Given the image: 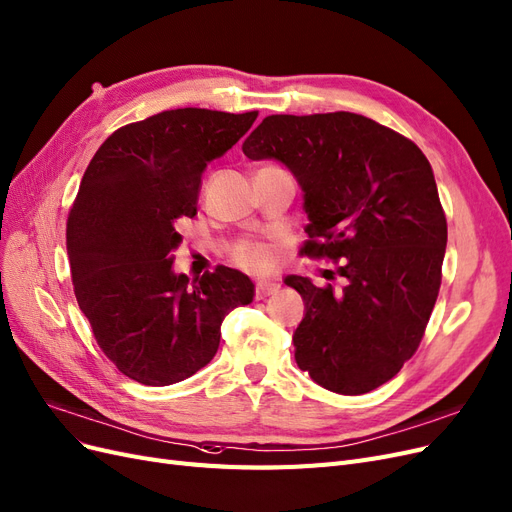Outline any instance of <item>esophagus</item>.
Wrapping results in <instances>:
<instances>
[{
  "label": "esophagus",
  "instance_id": "34e87169",
  "mask_svg": "<svg viewBox=\"0 0 512 512\" xmlns=\"http://www.w3.org/2000/svg\"><path fill=\"white\" fill-rule=\"evenodd\" d=\"M277 290H279V284H271V281H260V284L256 286V298H258V301H262V298L273 296Z\"/></svg>",
  "mask_w": 512,
  "mask_h": 512
}]
</instances>
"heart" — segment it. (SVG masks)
<instances>
[{
  "label": "heart",
  "mask_w": 512,
  "mask_h": 512,
  "mask_svg": "<svg viewBox=\"0 0 512 512\" xmlns=\"http://www.w3.org/2000/svg\"><path fill=\"white\" fill-rule=\"evenodd\" d=\"M233 260L243 269L250 271H269L275 264V252L271 245L252 241V239H243L237 241L231 250Z\"/></svg>",
  "instance_id": "1"
}]
</instances>
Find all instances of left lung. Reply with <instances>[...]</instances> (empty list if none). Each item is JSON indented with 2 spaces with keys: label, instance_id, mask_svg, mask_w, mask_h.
Masks as SVG:
<instances>
[{
  "label": "left lung",
  "instance_id": "left-lung-1",
  "mask_svg": "<svg viewBox=\"0 0 512 512\" xmlns=\"http://www.w3.org/2000/svg\"><path fill=\"white\" fill-rule=\"evenodd\" d=\"M243 154L296 175L309 216L301 252L337 262L345 281L286 277L307 307L292 337L298 368L343 396L390 381L424 339L443 279L447 218L428 158L351 112L267 116Z\"/></svg>",
  "mask_w": 512,
  "mask_h": 512
}]
</instances>
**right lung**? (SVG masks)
I'll return each instance as SVG.
<instances>
[{
  "label": "right lung",
  "instance_id": "1",
  "mask_svg": "<svg viewBox=\"0 0 512 512\" xmlns=\"http://www.w3.org/2000/svg\"><path fill=\"white\" fill-rule=\"evenodd\" d=\"M258 112L180 108L116 129L88 163L67 216L76 301L122 375L144 385L188 379L216 356L228 311L250 305L248 275L218 264L171 271L180 226L197 216L205 167Z\"/></svg>",
  "mask_w": 512,
  "mask_h": 512
}]
</instances>
